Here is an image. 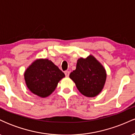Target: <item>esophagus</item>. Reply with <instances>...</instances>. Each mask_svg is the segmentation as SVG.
Here are the masks:
<instances>
[{"instance_id": "1", "label": "esophagus", "mask_w": 135, "mask_h": 135, "mask_svg": "<svg viewBox=\"0 0 135 135\" xmlns=\"http://www.w3.org/2000/svg\"><path fill=\"white\" fill-rule=\"evenodd\" d=\"M65 76L66 77H69V74H70V72L69 71H65Z\"/></svg>"}]
</instances>
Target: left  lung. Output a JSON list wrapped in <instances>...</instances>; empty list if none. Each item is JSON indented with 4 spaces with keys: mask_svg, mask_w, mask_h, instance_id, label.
Masks as SVG:
<instances>
[{
    "mask_svg": "<svg viewBox=\"0 0 135 135\" xmlns=\"http://www.w3.org/2000/svg\"><path fill=\"white\" fill-rule=\"evenodd\" d=\"M70 78L81 94L87 97H94L101 92L106 81V70L93 56L80 58L76 69L70 73Z\"/></svg>",
    "mask_w": 135,
    "mask_h": 135,
    "instance_id": "1",
    "label": "left lung"
}]
</instances>
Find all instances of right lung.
Returning a JSON list of instances; mask_svg holds the SVG:
<instances>
[{
	"label": "right lung",
	"mask_w": 135,
	"mask_h": 135,
	"mask_svg": "<svg viewBox=\"0 0 135 135\" xmlns=\"http://www.w3.org/2000/svg\"><path fill=\"white\" fill-rule=\"evenodd\" d=\"M24 77L31 92L41 98H46L55 90L65 74L51 60L38 59L27 68Z\"/></svg>",
	"instance_id": "1"
}]
</instances>
